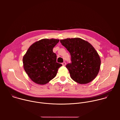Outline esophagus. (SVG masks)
<instances>
[{
	"mask_svg": "<svg viewBox=\"0 0 120 120\" xmlns=\"http://www.w3.org/2000/svg\"><path fill=\"white\" fill-rule=\"evenodd\" d=\"M62 65H63V66H65V65H66V63H65V62H63V63H62Z\"/></svg>",
	"mask_w": 120,
	"mask_h": 120,
	"instance_id": "obj_1",
	"label": "esophagus"
}]
</instances>
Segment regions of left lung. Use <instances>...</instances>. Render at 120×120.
<instances>
[{
    "label": "left lung",
    "mask_w": 120,
    "mask_h": 120,
    "mask_svg": "<svg viewBox=\"0 0 120 120\" xmlns=\"http://www.w3.org/2000/svg\"><path fill=\"white\" fill-rule=\"evenodd\" d=\"M69 51L71 63L67 64L71 78L80 84L87 83L97 75L101 65L100 56L92 45L80 38L60 40Z\"/></svg>",
    "instance_id": "left-lung-1"
}]
</instances>
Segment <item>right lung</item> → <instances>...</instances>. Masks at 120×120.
Here are the masks:
<instances>
[{
  "instance_id": "right-lung-1",
  "label": "right lung",
  "mask_w": 120,
  "mask_h": 120,
  "mask_svg": "<svg viewBox=\"0 0 120 120\" xmlns=\"http://www.w3.org/2000/svg\"><path fill=\"white\" fill-rule=\"evenodd\" d=\"M59 41L53 38L41 39L32 44L23 56L24 70L34 82L45 84L56 75L62 64L56 62L53 49Z\"/></svg>"
}]
</instances>
